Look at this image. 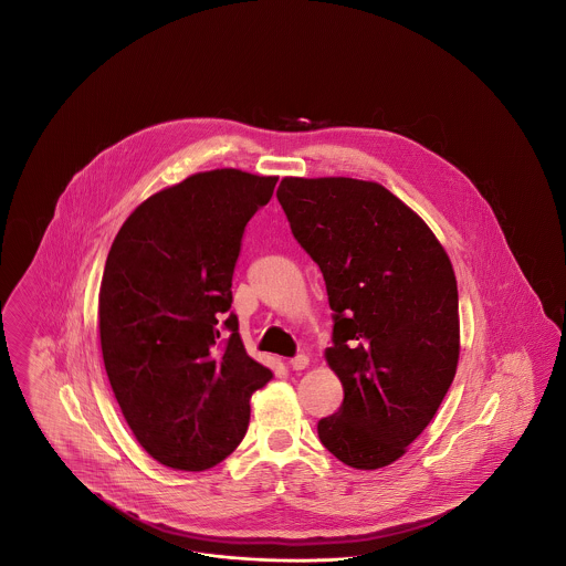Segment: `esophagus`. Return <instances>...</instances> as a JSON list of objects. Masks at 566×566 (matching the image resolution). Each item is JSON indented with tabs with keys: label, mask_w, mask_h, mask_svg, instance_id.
Segmentation results:
<instances>
[{
	"label": "esophagus",
	"mask_w": 566,
	"mask_h": 566,
	"mask_svg": "<svg viewBox=\"0 0 566 566\" xmlns=\"http://www.w3.org/2000/svg\"><path fill=\"white\" fill-rule=\"evenodd\" d=\"M289 365H291L293 371H301V369H305L310 365V358L305 354H296V356L289 360Z\"/></svg>",
	"instance_id": "34e87169"
}]
</instances>
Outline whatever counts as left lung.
Wrapping results in <instances>:
<instances>
[{
  "instance_id": "left-lung-1",
  "label": "left lung",
  "mask_w": 566,
  "mask_h": 566,
  "mask_svg": "<svg viewBox=\"0 0 566 566\" xmlns=\"http://www.w3.org/2000/svg\"><path fill=\"white\" fill-rule=\"evenodd\" d=\"M277 201L333 310L326 363L344 401L318 437L354 469L386 467L427 429L457 374L452 263L427 222L377 182L284 178Z\"/></svg>"
}]
</instances>
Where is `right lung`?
Returning a JSON list of instances; mask_svg holds the SVG:
<instances>
[{"label": "right lung", "instance_id": "right-lung-1", "mask_svg": "<svg viewBox=\"0 0 566 566\" xmlns=\"http://www.w3.org/2000/svg\"><path fill=\"white\" fill-rule=\"evenodd\" d=\"M275 176L214 169L146 199L114 238L99 291L109 386L139 446L165 467L229 457L271 379L231 310L243 231Z\"/></svg>", "mask_w": 566, "mask_h": 566}]
</instances>
